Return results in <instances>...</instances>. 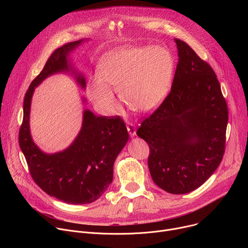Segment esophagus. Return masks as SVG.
Returning a JSON list of instances; mask_svg holds the SVG:
<instances>
[{"instance_id":"34e87169","label":"esophagus","mask_w":248,"mask_h":248,"mask_svg":"<svg viewBox=\"0 0 248 248\" xmlns=\"http://www.w3.org/2000/svg\"><path fill=\"white\" fill-rule=\"evenodd\" d=\"M126 128H127V131L129 133L130 136H134L135 133H136V127L133 124L131 123H127V125H126Z\"/></svg>"}]
</instances>
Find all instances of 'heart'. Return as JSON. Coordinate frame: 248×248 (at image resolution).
<instances>
[{
  "label": "heart",
  "instance_id": "heart-1",
  "mask_svg": "<svg viewBox=\"0 0 248 248\" xmlns=\"http://www.w3.org/2000/svg\"><path fill=\"white\" fill-rule=\"evenodd\" d=\"M173 72L170 53L160 46L124 47L106 56L87 91L96 107L105 115H114L118 101L137 112H149L166 97Z\"/></svg>",
  "mask_w": 248,
  "mask_h": 248
}]
</instances>
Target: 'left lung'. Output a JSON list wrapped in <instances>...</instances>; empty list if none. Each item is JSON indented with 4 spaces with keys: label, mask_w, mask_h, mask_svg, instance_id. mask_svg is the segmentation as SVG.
Here are the masks:
<instances>
[{
    "label": "left lung",
    "mask_w": 248,
    "mask_h": 248,
    "mask_svg": "<svg viewBox=\"0 0 248 248\" xmlns=\"http://www.w3.org/2000/svg\"><path fill=\"white\" fill-rule=\"evenodd\" d=\"M179 62L171 88L136 134L149 145L153 182L171 194L202 186L222 162L229 111L211 65L174 39Z\"/></svg>",
    "instance_id": "1"
}]
</instances>
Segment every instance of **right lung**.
I'll return each mask as SVG.
<instances>
[{
	"instance_id": "add662e5",
	"label": "right lung",
	"mask_w": 248,
	"mask_h": 248,
	"mask_svg": "<svg viewBox=\"0 0 248 248\" xmlns=\"http://www.w3.org/2000/svg\"><path fill=\"white\" fill-rule=\"evenodd\" d=\"M82 40L56 49L42 72L29 85L23 101V120L18 142L29 172L43 191L68 204H87L97 200L113 181L114 163L128 140L120 116L97 117L84 111L81 130L74 143L62 152L48 155L34 144L29 130V112L35 87L49 76L68 70L66 57ZM85 86V79L78 77Z\"/></svg>"
}]
</instances>
